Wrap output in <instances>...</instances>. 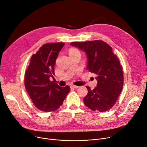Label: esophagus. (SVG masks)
Instances as JSON below:
<instances>
[{"label":"esophagus","mask_w":147,"mask_h":147,"mask_svg":"<svg viewBox=\"0 0 147 147\" xmlns=\"http://www.w3.org/2000/svg\"><path fill=\"white\" fill-rule=\"evenodd\" d=\"M71 88H79V86H76V85H71Z\"/></svg>","instance_id":"obj_1"}]
</instances>
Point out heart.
<instances>
[{"label":"heart","instance_id":"1","mask_svg":"<svg viewBox=\"0 0 147 147\" xmlns=\"http://www.w3.org/2000/svg\"><path fill=\"white\" fill-rule=\"evenodd\" d=\"M76 52H79L78 50H76L75 49H71L69 50V53H76Z\"/></svg>","mask_w":147,"mask_h":147}]
</instances>
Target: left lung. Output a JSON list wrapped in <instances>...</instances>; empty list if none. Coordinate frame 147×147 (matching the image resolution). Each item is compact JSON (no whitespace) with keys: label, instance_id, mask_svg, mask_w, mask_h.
<instances>
[{"label":"left lung","instance_id":"obj_1","mask_svg":"<svg viewBox=\"0 0 147 147\" xmlns=\"http://www.w3.org/2000/svg\"><path fill=\"white\" fill-rule=\"evenodd\" d=\"M86 52L87 69L97 76V86L93 90L86 86L88 94L84 98L86 106L94 111L103 112L115 105L123 90L124 77L123 67L113 49L103 41L73 42Z\"/></svg>","mask_w":147,"mask_h":147}]
</instances>
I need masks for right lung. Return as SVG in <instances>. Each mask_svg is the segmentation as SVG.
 I'll list each match as a JSON object with an SVG mask.
<instances>
[{"mask_svg": "<svg viewBox=\"0 0 147 147\" xmlns=\"http://www.w3.org/2000/svg\"><path fill=\"white\" fill-rule=\"evenodd\" d=\"M64 42L45 44L31 57L24 74V86L37 109L52 112L62 105L69 92L68 85L61 87L50 78L55 75V61Z\"/></svg>", "mask_w": 147, "mask_h": 147, "instance_id": "right-lung-1", "label": "right lung"}]
</instances>
